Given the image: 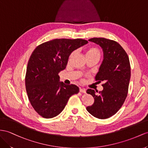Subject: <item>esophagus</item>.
<instances>
[{
    "label": "esophagus",
    "mask_w": 148,
    "mask_h": 148,
    "mask_svg": "<svg viewBox=\"0 0 148 148\" xmlns=\"http://www.w3.org/2000/svg\"><path fill=\"white\" fill-rule=\"evenodd\" d=\"M79 91H80L81 92H82V93H86V89L84 88H79Z\"/></svg>",
    "instance_id": "34e87169"
}]
</instances>
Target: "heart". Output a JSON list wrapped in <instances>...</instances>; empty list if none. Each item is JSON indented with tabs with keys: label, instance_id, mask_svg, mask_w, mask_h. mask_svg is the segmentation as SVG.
<instances>
[{
	"label": "heart",
	"instance_id": "heart-1",
	"mask_svg": "<svg viewBox=\"0 0 148 148\" xmlns=\"http://www.w3.org/2000/svg\"><path fill=\"white\" fill-rule=\"evenodd\" d=\"M75 54V51H73L71 53L69 57V60H70L73 58V57L74 56ZM86 54L87 58H96L98 60H99L101 56V51L100 49L97 47H90L87 49Z\"/></svg>",
	"mask_w": 148,
	"mask_h": 148
}]
</instances>
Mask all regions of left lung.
Listing matches in <instances>:
<instances>
[{
	"label": "left lung",
	"instance_id": "left-lung-1",
	"mask_svg": "<svg viewBox=\"0 0 148 148\" xmlns=\"http://www.w3.org/2000/svg\"><path fill=\"white\" fill-rule=\"evenodd\" d=\"M89 40L103 48L104 60L95 80L104 84L103 90L97 94L93 89L87 90V93L94 97V103L86 109L93 116L104 119L114 115L126 99L131 77L130 59L124 49L114 40L103 37Z\"/></svg>",
	"mask_w": 148,
	"mask_h": 148
}]
</instances>
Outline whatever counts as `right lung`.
Listing matches in <instances>:
<instances>
[{"mask_svg": "<svg viewBox=\"0 0 148 148\" xmlns=\"http://www.w3.org/2000/svg\"><path fill=\"white\" fill-rule=\"evenodd\" d=\"M82 39H56L38 45L30 57L25 77L26 92L34 109L44 118L61 112L71 96L79 89L59 82L71 52L88 44Z\"/></svg>", "mask_w": 148, "mask_h": 148, "instance_id": "1", "label": "right lung"}]
</instances>
